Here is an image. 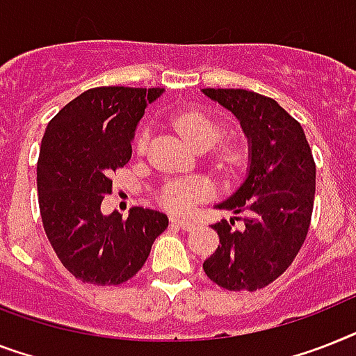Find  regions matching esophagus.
Segmentation results:
<instances>
[{"label": "esophagus", "instance_id": "1", "mask_svg": "<svg viewBox=\"0 0 356 356\" xmlns=\"http://www.w3.org/2000/svg\"><path fill=\"white\" fill-rule=\"evenodd\" d=\"M172 223L175 225V227L179 228H183V230H193L195 228V223L193 221H190V219H181V218H172Z\"/></svg>", "mask_w": 356, "mask_h": 356}]
</instances>
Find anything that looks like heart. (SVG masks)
<instances>
[{
  "instance_id": "1",
  "label": "heart",
  "mask_w": 356,
  "mask_h": 356,
  "mask_svg": "<svg viewBox=\"0 0 356 356\" xmlns=\"http://www.w3.org/2000/svg\"><path fill=\"white\" fill-rule=\"evenodd\" d=\"M173 126L193 149H208L221 137V131H223V126L218 118L207 111H199V109L179 113L177 117L173 118ZM144 143H146V135H140L137 138L138 152L144 149ZM223 159L228 163H236L239 159L238 149L227 148L223 152ZM208 193H210V184L207 181H201V179L177 181V183H170L164 188L163 203L172 212L186 213L195 207L197 201L208 197Z\"/></svg>"
}]
</instances>
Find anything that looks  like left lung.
Masks as SVG:
<instances>
[{"label":"left lung","instance_id":"obj_1","mask_svg":"<svg viewBox=\"0 0 356 356\" xmlns=\"http://www.w3.org/2000/svg\"><path fill=\"white\" fill-rule=\"evenodd\" d=\"M201 91L238 118L248 144L243 183L213 207L241 213L245 227L212 225L219 247L203 268L219 287L256 291L285 273L305 241L316 184L313 153L302 126L273 98L245 89Z\"/></svg>","mask_w":356,"mask_h":356}]
</instances>
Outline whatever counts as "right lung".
<instances>
[{
	"mask_svg": "<svg viewBox=\"0 0 356 356\" xmlns=\"http://www.w3.org/2000/svg\"><path fill=\"white\" fill-rule=\"evenodd\" d=\"M164 89L95 88L47 124L38 159L40 212L49 241L74 278L118 285L143 268L168 216L133 207L128 219L100 210L113 172L131 159V143Z\"/></svg>",
	"mask_w": 356,
	"mask_h": 356,
	"instance_id": "1",
	"label": "right lung"
}]
</instances>
